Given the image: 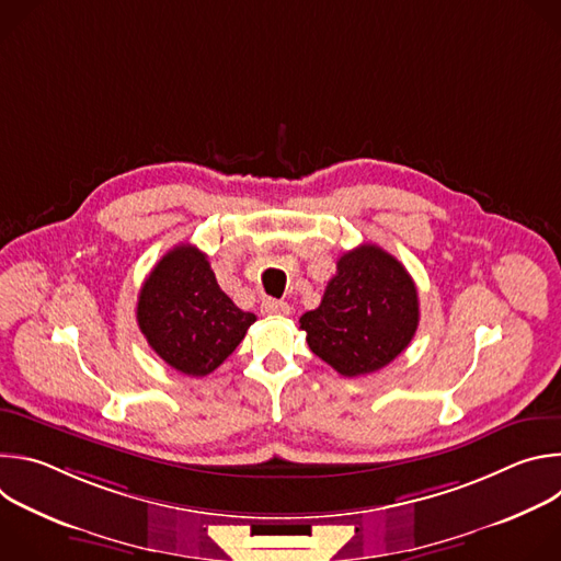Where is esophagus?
Returning a JSON list of instances; mask_svg holds the SVG:
<instances>
[{
  "label": "esophagus",
  "mask_w": 561,
  "mask_h": 561,
  "mask_svg": "<svg viewBox=\"0 0 561 561\" xmlns=\"http://www.w3.org/2000/svg\"><path fill=\"white\" fill-rule=\"evenodd\" d=\"M262 312L264 314H277V317H284V314H290V306L282 299H264L262 301Z\"/></svg>",
  "instance_id": "obj_1"
}]
</instances>
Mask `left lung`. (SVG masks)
<instances>
[{
  "mask_svg": "<svg viewBox=\"0 0 561 561\" xmlns=\"http://www.w3.org/2000/svg\"><path fill=\"white\" fill-rule=\"evenodd\" d=\"M417 324L413 277L375 244L344 253L322 304L299 317L310 351L344 377L388 366L411 344Z\"/></svg>",
  "mask_w": 561,
  "mask_h": 561,
  "instance_id": "obj_1",
  "label": "left lung"
}]
</instances>
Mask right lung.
Masks as SVG:
<instances>
[{"mask_svg":"<svg viewBox=\"0 0 561 561\" xmlns=\"http://www.w3.org/2000/svg\"><path fill=\"white\" fill-rule=\"evenodd\" d=\"M255 319L219 288L206 253L193 244L159 260L137 299V324L150 348L191 377L213 373Z\"/></svg>","mask_w":561,"mask_h":561,"instance_id":"add662e5","label":"right lung"}]
</instances>
